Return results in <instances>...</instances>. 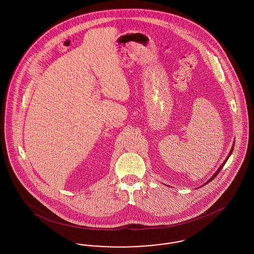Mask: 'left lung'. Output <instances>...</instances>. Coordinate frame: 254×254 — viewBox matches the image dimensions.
<instances>
[{"mask_svg": "<svg viewBox=\"0 0 254 254\" xmlns=\"http://www.w3.org/2000/svg\"><path fill=\"white\" fill-rule=\"evenodd\" d=\"M233 147H234V145H233V146H232V148H231V150H230V154H229V155H228V157H227V159H226V160H225V162H224V163H223V164H222V166H221V167H220V168H219V169H218L217 171H216V173H215V174H214V175H213V176H212V177H211V178H210V179H209V180H208V181L206 182V184H208V183H209V182L211 181V180H213V179H214V178H215V177H216V176H217L218 173H219V172H220V170H221V169H222V168H223V167H224V165H225V164H226V162H227V161H228V159H229V157H230V154H231V152H232V150H233Z\"/></svg>", "mask_w": 254, "mask_h": 254, "instance_id": "left-lung-1", "label": "left lung"}]
</instances>
